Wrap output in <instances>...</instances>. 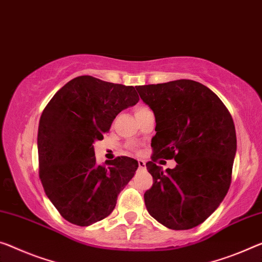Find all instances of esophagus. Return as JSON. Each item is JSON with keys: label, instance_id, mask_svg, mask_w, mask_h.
Wrapping results in <instances>:
<instances>
[{"label": "esophagus", "instance_id": "obj_1", "mask_svg": "<svg viewBox=\"0 0 262 262\" xmlns=\"http://www.w3.org/2000/svg\"><path fill=\"white\" fill-rule=\"evenodd\" d=\"M138 166H139V168H145V167H146V165H145L144 160L138 159Z\"/></svg>", "mask_w": 262, "mask_h": 262}]
</instances>
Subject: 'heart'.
<instances>
[{"instance_id":"obj_1","label":"heart","mask_w":262,"mask_h":262,"mask_svg":"<svg viewBox=\"0 0 262 262\" xmlns=\"http://www.w3.org/2000/svg\"><path fill=\"white\" fill-rule=\"evenodd\" d=\"M148 110H150V108H148L147 106H145V105H139V106H137V107H136L135 112H136V115H139V114H143V112H145V111H148Z\"/></svg>"}]
</instances>
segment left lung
I'll use <instances>...</instances> for the list:
<instances>
[{
  "instance_id": "1",
  "label": "left lung",
  "mask_w": 262,
  "mask_h": 262,
  "mask_svg": "<svg viewBox=\"0 0 262 262\" xmlns=\"http://www.w3.org/2000/svg\"><path fill=\"white\" fill-rule=\"evenodd\" d=\"M154 111V154L146 163L154 185L145 206L167 228L190 229L204 223L227 194L236 152L232 116L214 92L199 82L178 79L136 86ZM174 159L164 172L157 160Z\"/></svg>"
}]
</instances>
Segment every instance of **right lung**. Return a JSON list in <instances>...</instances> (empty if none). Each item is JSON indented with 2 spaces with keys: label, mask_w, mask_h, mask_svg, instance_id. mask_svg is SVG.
<instances>
[{
  "label": "right lung",
  "mask_w": 262,
  "mask_h": 262,
  "mask_svg": "<svg viewBox=\"0 0 262 262\" xmlns=\"http://www.w3.org/2000/svg\"><path fill=\"white\" fill-rule=\"evenodd\" d=\"M134 86L78 76L56 92L42 112L37 147L44 192L64 219L89 226L114 211L138 162L120 156L99 165L102 140L120 111L138 103Z\"/></svg>",
  "instance_id": "obj_1"
}]
</instances>
